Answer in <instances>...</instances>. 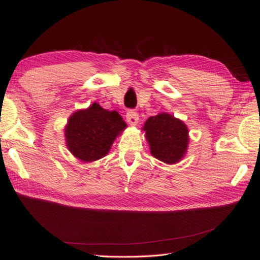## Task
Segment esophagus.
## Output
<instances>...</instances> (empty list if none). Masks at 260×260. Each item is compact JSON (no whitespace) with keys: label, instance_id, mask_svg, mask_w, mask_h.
<instances>
[{"label":"esophagus","instance_id":"1","mask_svg":"<svg viewBox=\"0 0 260 260\" xmlns=\"http://www.w3.org/2000/svg\"><path fill=\"white\" fill-rule=\"evenodd\" d=\"M126 118L131 125H136L139 123V114L134 109H128L126 113Z\"/></svg>","mask_w":260,"mask_h":260}]
</instances>
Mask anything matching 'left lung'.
<instances>
[{"instance_id": "left-lung-1", "label": "left lung", "mask_w": 260, "mask_h": 260, "mask_svg": "<svg viewBox=\"0 0 260 260\" xmlns=\"http://www.w3.org/2000/svg\"><path fill=\"white\" fill-rule=\"evenodd\" d=\"M143 131H145L151 154L159 161L174 164L185 155L189 129L174 116L168 113L152 116L145 121Z\"/></svg>"}]
</instances>
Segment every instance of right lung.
I'll return each mask as SVG.
<instances>
[{
  "instance_id": "right-lung-1",
  "label": "right lung",
  "mask_w": 260,
  "mask_h": 260,
  "mask_svg": "<svg viewBox=\"0 0 260 260\" xmlns=\"http://www.w3.org/2000/svg\"><path fill=\"white\" fill-rule=\"evenodd\" d=\"M121 116L93 103L70 116L64 128L66 144L82 162H92L107 155L114 141L126 128Z\"/></svg>"
}]
</instances>
